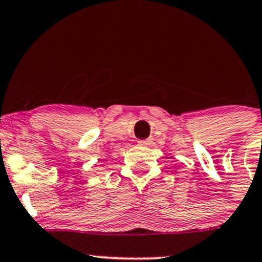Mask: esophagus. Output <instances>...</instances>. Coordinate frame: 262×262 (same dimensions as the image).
<instances>
[{
	"instance_id": "1",
	"label": "esophagus",
	"mask_w": 262,
	"mask_h": 262,
	"mask_svg": "<svg viewBox=\"0 0 262 262\" xmlns=\"http://www.w3.org/2000/svg\"><path fill=\"white\" fill-rule=\"evenodd\" d=\"M151 140H152V139H145V140H139V144H140V145H150V144H151Z\"/></svg>"
}]
</instances>
